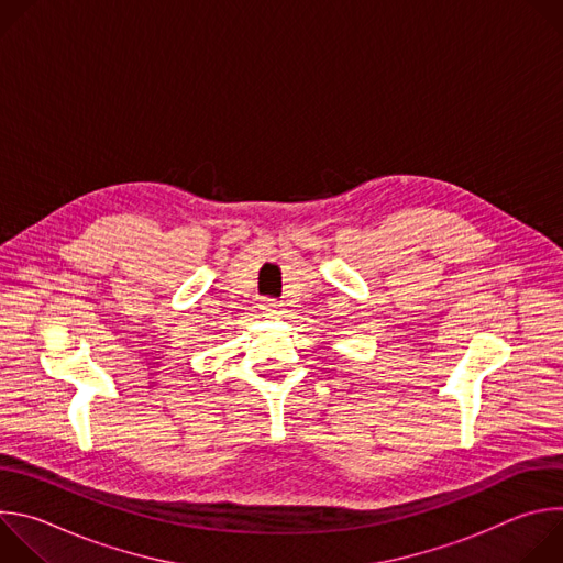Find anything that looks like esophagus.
<instances>
[{
	"label": "esophagus",
	"mask_w": 563,
	"mask_h": 563,
	"mask_svg": "<svg viewBox=\"0 0 563 563\" xmlns=\"http://www.w3.org/2000/svg\"><path fill=\"white\" fill-rule=\"evenodd\" d=\"M261 309H263L265 316H278V313H283V305L276 302L274 298H265L263 305H261Z\"/></svg>",
	"instance_id": "34e87169"
}]
</instances>
